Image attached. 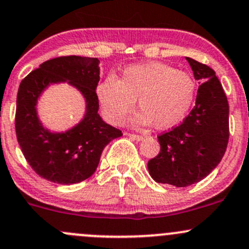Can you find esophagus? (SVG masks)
I'll return each mask as SVG.
<instances>
[{"label":"esophagus","mask_w":249,"mask_h":249,"mask_svg":"<svg viewBox=\"0 0 249 249\" xmlns=\"http://www.w3.org/2000/svg\"><path fill=\"white\" fill-rule=\"evenodd\" d=\"M126 136H129L130 139H132L135 141H142L143 140V136H141V135H136V134H126Z\"/></svg>","instance_id":"esophagus-1"}]
</instances>
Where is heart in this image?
<instances>
[{"mask_svg": "<svg viewBox=\"0 0 249 249\" xmlns=\"http://www.w3.org/2000/svg\"><path fill=\"white\" fill-rule=\"evenodd\" d=\"M96 95L105 118L122 124L136 100L142 109L135 118L141 125L152 124L159 130L179 124L188 114L196 95L195 80L162 62L132 65L118 80L112 74L97 84Z\"/></svg>", "mask_w": 249, "mask_h": 249, "instance_id": "heart-1", "label": "heart"}]
</instances>
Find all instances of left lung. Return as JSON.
<instances>
[{"label":"left lung","mask_w":249,"mask_h":249,"mask_svg":"<svg viewBox=\"0 0 249 249\" xmlns=\"http://www.w3.org/2000/svg\"><path fill=\"white\" fill-rule=\"evenodd\" d=\"M201 85L182 124L158 136L160 152L148 161L153 179L183 188L200 182L217 167L229 141V104L215 72L187 57Z\"/></svg>","instance_id":"left-lung-1"}]
</instances>
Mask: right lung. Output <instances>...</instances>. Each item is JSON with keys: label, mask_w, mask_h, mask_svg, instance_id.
<instances>
[{"label": "right lung", "mask_w": 249, "mask_h": 249, "mask_svg": "<svg viewBox=\"0 0 249 249\" xmlns=\"http://www.w3.org/2000/svg\"><path fill=\"white\" fill-rule=\"evenodd\" d=\"M99 59L70 55L43 62L20 83L17 96L16 132L21 152L39 177L59 184H74L96 171L102 150L123 136L119 129L101 119L96 87ZM69 81L85 96L87 112L83 120L66 133H50L41 126L36 105L52 82Z\"/></svg>", "instance_id": "right-lung-1"}]
</instances>
